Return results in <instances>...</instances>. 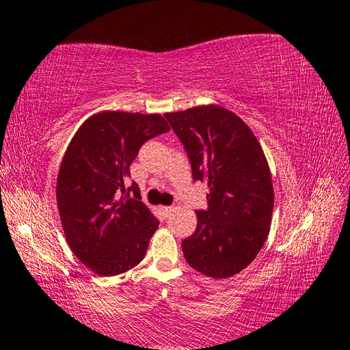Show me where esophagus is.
<instances>
[{"label": "esophagus", "mask_w": 350, "mask_h": 350, "mask_svg": "<svg viewBox=\"0 0 350 350\" xmlns=\"http://www.w3.org/2000/svg\"><path fill=\"white\" fill-rule=\"evenodd\" d=\"M161 211H162L163 215H167L171 211V207L170 206H161Z\"/></svg>", "instance_id": "34e87169"}]
</instances>
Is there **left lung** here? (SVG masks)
Returning a JSON list of instances; mask_svg holds the SVG:
<instances>
[{"label":"left lung","mask_w":350,"mask_h":350,"mask_svg":"<svg viewBox=\"0 0 350 350\" xmlns=\"http://www.w3.org/2000/svg\"><path fill=\"white\" fill-rule=\"evenodd\" d=\"M191 162L192 179L209 187L207 209L182 242L191 267L212 278L245 269L269 234L273 209L271 171L262 146L242 118L218 105L167 113Z\"/></svg>","instance_id":"obj_1"}]
</instances>
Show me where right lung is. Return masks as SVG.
<instances>
[{
    "mask_svg": "<svg viewBox=\"0 0 350 350\" xmlns=\"http://www.w3.org/2000/svg\"><path fill=\"white\" fill-rule=\"evenodd\" d=\"M168 131L159 114L103 111L87 118L63 156L57 206L66 239L98 275L123 273L146 256L159 221L138 185L128 188L126 180L139 147Z\"/></svg>",
    "mask_w": 350,
    "mask_h": 350,
    "instance_id": "add662e5",
    "label": "right lung"
}]
</instances>
